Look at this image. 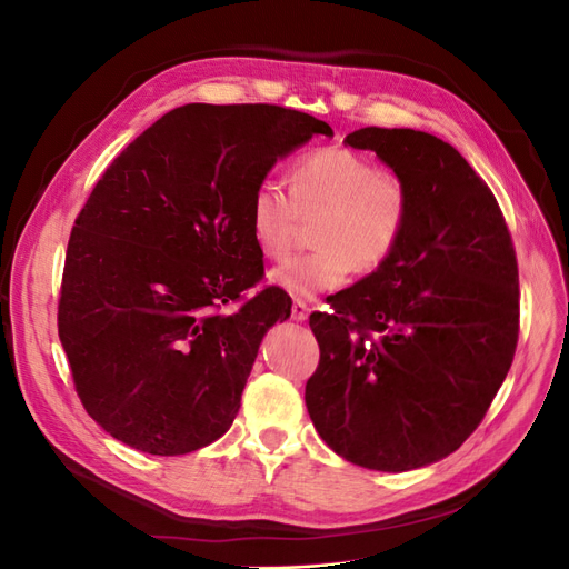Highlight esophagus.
I'll list each match as a JSON object with an SVG mask.
<instances>
[{"label":"esophagus","mask_w":569,"mask_h":569,"mask_svg":"<svg viewBox=\"0 0 569 569\" xmlns=\"http://www.w3.org/2000/svg\"><path fill=\"white\" fill-rule=\"evenodd\" d=\"M308 313H311V308H308L303 301H295L291 303V318H295L297 322H303L308 318Z\"/></svg>","instance_id":"esophagus-1"}]
</instances>
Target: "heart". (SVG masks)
<instances>
[{
	"label": "heart",
	"mask_w": 569,
	"mask_h": 569,
	"mask_svg": "<svg viewBox=\"0 0 569 569\" xmlns=\"http://www.w3.org/2000/svg\"><path fill=\"white\" fill-rule=\"evenodd\" d=\"M289 192L261 180L249 201L256 247L278 261L295 244L301 220L313 226L311 253L289 258L270 272V282L289 297L313 299L360 272L382 268L399 251L410 220L406 182L380 170L363 153L343 147L306 151L289 168Z\"/></svg>",
	"instance_id": "b5f03b06"
}]
</instances>
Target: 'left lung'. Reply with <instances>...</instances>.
I'll use <instances>...</instances> for the list:
<instances>
[{
    "label": "left lung",
    "instance_id": "obj_1",
    "mask_svg": "<svg viewBox=\"0 0 569 569\" xmlns=\"http://www.w3.org/2000/svg\"><path fill=\"white\" fill-rule=\"evenodd\" d=\"M410 192L406 237L382 268L313 313L306 382L318 435L353 465L406 472L460 449L501 389L520 332L518 258L487 182L458 149L410 128H360Z\"/></svg>",
    "mask_w": 569,
    "mask_h": 569
}]
</instances>
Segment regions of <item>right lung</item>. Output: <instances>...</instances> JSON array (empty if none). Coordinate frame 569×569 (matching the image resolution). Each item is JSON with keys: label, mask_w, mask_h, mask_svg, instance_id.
<instances>
[{"label": "right lung", "mask_w": 569, "mask_h": 569, "mask_svg": "<svg viewBox=\"0 0 569 569\" xmlns=\"http://www.w3.org/2000/svg\"><path fill=\"white\" fill-rule=\"evenodd\" d=\"M332 128L272 104H184L130 142L68 239L59 339L88 416L137 451L182 456L228 432L258 347L291 301L266 287L253 187Z\"/></svg>", "instance_id": "obj_1"}]
</instances>
